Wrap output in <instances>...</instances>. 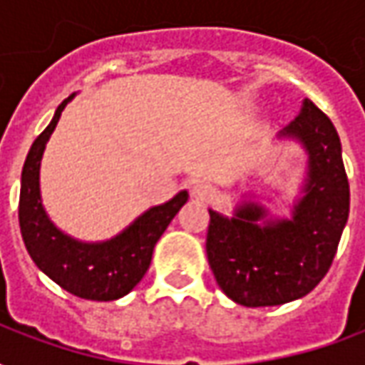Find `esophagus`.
Listing matches in <instances>:
<instances>
[{"mask_svg":"<svg viewBox=\"0 0 365 365\" xmlns=\"http://www.w3.org/2000/svg\"><path fill=\"white\" fill-rule=\"evenodd\" d=\"M193 195H195L199 201H211V199L217 195V187L209 182H197L193 185Z\"/></svg>","mask_w":365,"mask_h":365,"instance_id":"obj_1","label":"esophagus"}]
</instances>
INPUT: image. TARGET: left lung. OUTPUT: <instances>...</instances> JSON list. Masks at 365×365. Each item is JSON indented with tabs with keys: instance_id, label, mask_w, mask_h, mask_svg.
Returning <instances> with one entry per match:
<instances>
[{
	"instance_id": "8db88e82",
	"label": "left lung",
	"mask_w": 365,
	"mask_h": 365,
	"mask_svg": "<svg viewBox=\"0 0 365 365\" xmlns=\"http://www.w3.org/2000/svg\"><path fill=\"white\" fill-rule=\"evenodd\" d=\"M309 152V180L291 221L258 225L264 209L238 207L232 219L209 211L207 258L232 301L274 307L305 297L332 266L350 211V185L332 120L311 101L283 128Z\"/></svg>"
}]
</instances>
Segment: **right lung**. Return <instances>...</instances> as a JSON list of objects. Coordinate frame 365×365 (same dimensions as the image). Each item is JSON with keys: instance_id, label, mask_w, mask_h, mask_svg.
<instances>
[{"instance_id": "1", "label": "right lung", "mask_w": 365, "mask_h": 365, "mask_svg": "<svg viewBox=\"0 0 365 365\" xmlns=\"http://www.w3.org/2000/svg\"><path fill=\"white\" fill-rule=\"evenodd\" d=\"M66 103L64 99L58 105L54 119L36 136L25 160L19 195L21 235L38 269L62 289L90 301H113L127 295L143 279L150 266L154 245L187 201V191H180L164 205L152 207L119 237L101 245H82L62 235L48 221L41 203L38 168L44 144Z\"/></svg>"}]
</instances>
